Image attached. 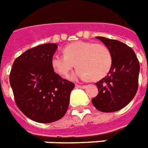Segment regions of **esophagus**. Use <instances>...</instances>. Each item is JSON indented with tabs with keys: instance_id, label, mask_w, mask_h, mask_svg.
I'll return each mask as SVG.
<instances>
[{
	"instance_id": "1",
	"label": "esophagus",
	"mask_w": 148,
	"mask_h": 148,
	"mask_svg": "<svg viewBox=\"0 0 148 148\" xmlns=\"http://www.w3.org/2000/svg\"><path fill=\"white\" fill-rule=\"evenodd\" d=\"M75 86H76L77 88H82V89L86 88V86H85V85H75Z\"/></svg>"
}]
</instances>
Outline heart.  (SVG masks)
Returning <instances> with one entry per match:
<instances>
[{
    "label": "heart",
    "instance_id": "heart-1",
    "mask_svg": "<svg viewBox=\"0 0 148 148\" xmlns=\"http://www.w3.org/2000/svg\"><path fill=\"white\" fill-rule=\"evenodd\" d=\"M64 55L56 54L51 58V67L58 75L67 78L76 65L73 79L98 81L105 77L112 65V55L107 46L91 41H75L63 49Z\"/></svg>",
    "mask_w": 148,
    "mask_h": 148
}]
</instances>
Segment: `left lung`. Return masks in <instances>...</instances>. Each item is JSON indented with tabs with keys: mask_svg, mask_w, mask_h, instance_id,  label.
I'll return each instance as SVG.
<instances>
[{
	"mask_svg": "<svg viewBox=\"0 0 148 148\" xmlns=\"http://www.w3.org/2000/svg\"><path fill=\"white\" fill-rule=\"evenodd\" d=\"M96 38L110 50L112 65L107 76L96 83L99 93L92 103L100 112H116L125 107L136 95L140 63L135 52L126 44L103 36Z\"/></svg>",
	"mask_w": 148,
	"mask_h": 148,
	"instance_id": "obj_1",
	"label": "left lung"
}]
</instances>
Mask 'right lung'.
<instances>
[{
  "instance_id": "obj_1",
  "label": "right lung",
  "mask_w": 148,
  "mask_h": 148,
  "mask_svg": "<svg viewBox=\"0 0 148 148\" xmlns=\"http://www.w3.org/2000/svg\"><path fill=\"white\" fill-rule=\"evenodd\" d=\"M56 44L27 50L15 60L9 75L15 103L32 120L50 123L62 119L75 84L62 78L51 67Z\"/></svg>"
}]
</instances>
